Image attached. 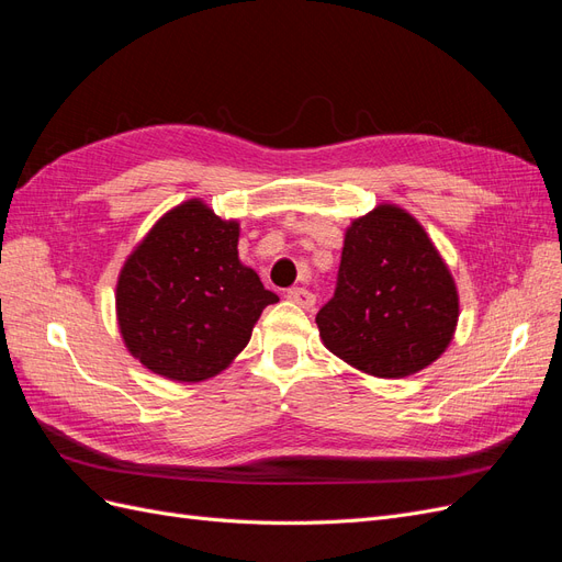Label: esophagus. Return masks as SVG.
Masks as SVG:
<instances>
[{
    "mask_svg": "<svg viewBox=\"0 0 562 562\" xmlns=\"http://www.w3.org/2000/svg\"><path fill=\"white\" fill-rule=\"evenodd\" d=\"M285 297L291 300V302H295V304H300L302 310H312L314 304H316V295L312 291H307V288H291Z\"/></svg>",
    "mask_w": 562,
    "mask_h": 562,
    "instance_id": "esophagus-1",
    "label": "esophagus"
}]
</instances>
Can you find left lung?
Instances as JSON below:
<instances>
[{"mask_svg":"<svg viewBox=\"0 0 562 562\" xmlns=\"http://www.w3.org/2000/svg\"><path fill=\"white\" fill-rule=\"evenodd\" d=\"M457 316L454 281L413 215L384 203L353 220L316 314L323 345L368 375L405 378L446 351Z\"/></svg>","mask_w":562,"mask_h":562,"instance_id":"8db88e82","label":"left lung"}]
</instances>
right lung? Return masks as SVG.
Wrapping results in <instances>:
<instances>
[{"instance_id":"add662e5","label":"right lung","mask_w":562,"mask_h":562,"mask_svg":"<svg viewBox=\"0 0 562 562\" xmlns=\"http://www.w3.org/2000/svg\"><path fill=\"white\" fill-rule=\"evenodd\" d=\"M239 223L196 199L151 227L116 283V318L128 351L176 382L225 370L255 321L279 297L239 262Z\"/></svg>"}]
</instances>
